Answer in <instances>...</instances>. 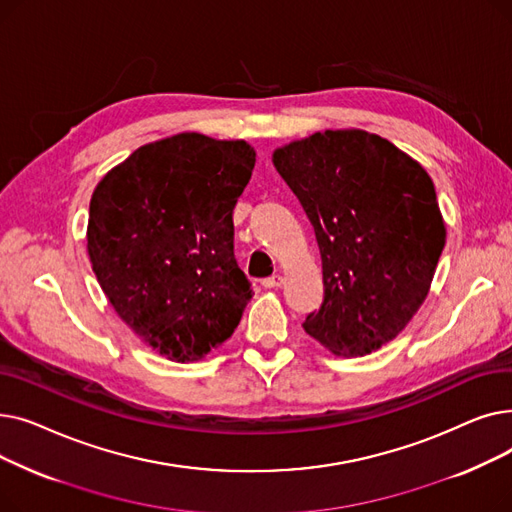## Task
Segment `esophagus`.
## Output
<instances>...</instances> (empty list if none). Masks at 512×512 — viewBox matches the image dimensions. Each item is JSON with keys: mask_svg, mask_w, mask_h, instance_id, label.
I'll return each mask as SVG.
<instances>
[{"mask_svg": "<svg viewBox=\"0 0 512 512\" xmlns=\"http://www.w3.org/2000/svg\"><path fill=\"white\" fill-rule=\"evenodd\" d=\"M261 284H263V288H280L284 284V278L280 274H276L272 278H265Z\"/></svg>", "mask_w": 512, "mask_h": 512, "instance_id": "esophagus-1", "label": "esophagus"}]
</instances>
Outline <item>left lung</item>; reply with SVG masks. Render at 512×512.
<instances>
[{"mask_svg": "<svg viewBox=\"0 0 512 512\" xmlns=\"http://www.w3.org/2000/svg\"><path fill=\"white\" fill-rule=\"evenodd\" d=\"M272 161L315 230L324 303L305 332L338 357H363L407 328L446 245L425 168L359 128L315 132Z\"/></svg>", "mask_w": 512, "mask_h": 512, "instance_id": "left-lung-1", "label": "left lung"}]
</instances>
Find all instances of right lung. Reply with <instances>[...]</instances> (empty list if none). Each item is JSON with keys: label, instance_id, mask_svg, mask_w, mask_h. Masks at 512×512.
Instances as JSON below:
<instances>
[{"label": "right lung", "instance_id": "obj_1", "mask_svg": "<svg viewBox=\"0 0 512 512\" xmlns=\"http://www.w3.org/2000/svg\"><path fill=\"white\" fill-rule=\"evenodd\" d=\"M255 168L247 141L180 132L139 147L95 186L87 253L124 324L170 361L226 342L253 297L232 211Z\"/></svg>", "mask_w": 512, "mask_h": 512}]
</instances>
